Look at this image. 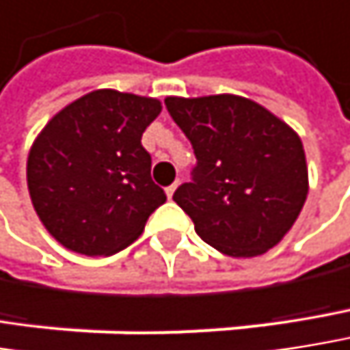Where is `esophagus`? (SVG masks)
<instances>
[{
    "label": "esophagus",
    "instance_id": "1",
    "mask_svg": "<svg viewBox=\"0 0 350 350\" xmlns=\"http://www.w3.org/2000/svg\"><path fill=\"white\" fill-rule=\"evenodd\" d=\"M176 188H178V182H174V184H170V186L166 188V194H168V198H172V196H174Z\"/></svg>",
    "mask_w": 350,
    "mask_h": 350
}]
</instances>
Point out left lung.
<instances>
[{
  "mask_svg": "<svg viewBox=\"0 0 350 350\" xmlns=\"http://www.w3.org/2000/svg\"><path fill=\"white\" fill-rule=\"evenodd\" d=\"M194 148L174 202L212 248L248 258L276 246L301 214L308 170L301 138L260 104L232 96L166 98Z\"/></svg>",
  "mask_w": 350,
  "mask_h": 350,
  "instance_id": "8db88e82",
  "label": "left lung"
}]
</instances>
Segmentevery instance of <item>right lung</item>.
I'll return each mask as SVG.
<instances>
[{
  "instance_id": "add662e5",
  "label": "right lung",
  "mask_w": 350,
  "mask_h": 350,
  "mask_svg": "<svg viewBox=\"0 0 350 350\" xmlns=\"http://www.w3.org/2000/svg\"><path fill=\"white\" fill-rule=\"evenodd\" d=\"M160 110L154 98L96 90L49 120L27 156V188L59 244L110 256L142 234L150 214L166 202L142 146Z\"/></svg>"
}]
</instances>
